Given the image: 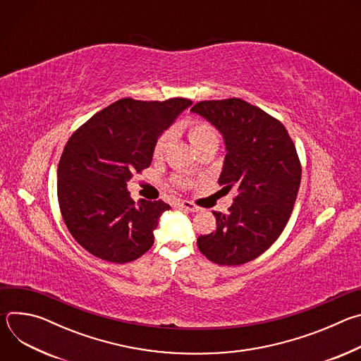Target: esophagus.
Returning <instances> with one entry per match:
<instances>
[{
  "label": "esophagus",
  "mask_w": 361,
  "mask_h": 361,
  "mask_svg": "<svg viewBox=\"0 0 361 361\" xmlns=\"http://www.w3.org/2000/svg\"><path fill=\"white\" fill-rule=\"evenodd\" d=\"M178 207L181 209V210H184V212H190V213H197L200 209L197 207L195 204H192L191 201H181L180 204H178Z\"/></svg>",
  "instance_id": "esophagus-1"
}]
</instances>
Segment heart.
<instances>
[{
    "label": "heart",
    "instance_id": "1",
    "mask_svg": "<svg viewBox=\"0 0 361 361\" xmlns=\"http://www.w3.org/2000/svg\"><path fill=\"white\" fill-rule=\"evenodd\" d=\"M176 137V130L174 128H169L167 131H164L160 138L157 140L156 145H154V149H152V154L154 157L159 159L161 157L163 154L167 151V148L170 147V144L173 142ZM188 137H190V141L192 144L194 148H198L201 145H204L205 142H210V141H214L217 140V134L214 131V128L205 121H194L190 124L188 127ZM178 184H187V180L185 178H178L177 180Z\"/></svg>",
    "mask_w": 361,
    "mask_h": 361
}]
</instances>
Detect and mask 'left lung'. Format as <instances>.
<instances>
[{"instance_id": "1", "label": "left lung", "mask_w": 361, "mask_h": 361, "mask_svg": "<svg viewBox=\"0 0 361 361\" xmlns=\"http://www.w3.org/2000/svg\"><path fill=\"white\" fill-rule=\"evenodd\" d=\"M223 135L226 157L219 184L235 187L227 214L213 212L217 230L197 238L198 250L220 266L262 255L283 233L301 181V166L284 126L240 98L201 101L191 109Z\"/></svg>"}]
</instances>
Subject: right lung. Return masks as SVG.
Returning a JSON list of instances; mask_svg holds the SVG:
<instances>
[{
	"instance_id": "1",
	"label": "right lung",
	"mask_w": 361,
	"mask_h": 361,
	"mask_svg": "<svg viewBox=\"0 0 361 361\" xmlns=\"http://www.w3.org/2000/svg\"><path fill=\"white\" fill-rule=\"evenodd\" d=\"M191 104L187 98H123L70 137L57 170V194L68 231L88 252L124 264L152 247L154 230L170 205L135 202L127 183L149 167L157 140Z\"/></svg>"
}]
</instances>
